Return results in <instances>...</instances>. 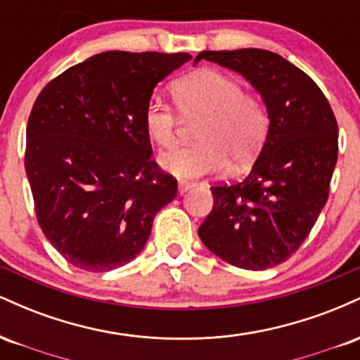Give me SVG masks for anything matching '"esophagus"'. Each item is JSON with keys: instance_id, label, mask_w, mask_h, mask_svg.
Instances as JSON below:
<instances>
[{"instance_id": "1", "label": "esophagus", "mask_w": 360, "mask_h": 360, "mask_svg": "<svg viewBox=\"0 0 360 360\" xmlns=\"http://www.w3.org/2000/svg\"><path fill=\"white\" fill-rule=\"evenodd\" d=\"M191 188H193V184H191V183H186V181H179V184H177V189H179V194L188 193Z\"/></svg>"}]
</instances>
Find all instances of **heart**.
<instances>
[{
  "label": "heart",
  "mask_w": 360,
  "mask_h": 360,
  "mask_svg": "<svg viewBox=\"0 0 360 360\" xmlns=\"http://www.w3.org/2000/svg\"><path fill=\"white\" fill-rule=\"evenodd\" d=\"M181 117L201 118L196 146L177 148L160 157L166 171L181 179L220 172L230 162L233 171L247 167L259 154L267 135V113L255 94L242 89L235 77L214 69H200L172 84ZM181 118L160 98H150L143 125L152 142L172 148L177 142Z\"/></svg>",
  "instance_id": "obj_1"
}]
</instances>
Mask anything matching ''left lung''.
Here are the masks:
<instances>
[{"label":"left lung","instance_id":"8db88e82","mask_svg":"<svg viewBox=\"0 0 360 360\" xmlns=\"http://www.w3.org/2000/svg\"><path fill=\"white\" fill-rule=\"evenodd\" d=\"M259 91L269 130L245 179L212 186L213 210L198 229L201 242L235 267L264 271L291 257L328 200L338 127L316 82L262 49L205 51Z\"/></svg>","mask_w":360,"mask_h":360}]
</instances>
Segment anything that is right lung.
<instances>
[{
  "mask_svg": "<svg viewBox=\"0 0 360 360\" xmlns=\"http://www.w3.org/2000/svg\"><path fill=\"white\" fill-rule=\"evenodd\" d=\"M186 52L96 53L49 82L27 125L25 171L40 229L82 271L125 266L142 252L177 181L150 159L143 113Z\"/></svg>",
  "mask_w": 360,
  "mask_h": 360,
  "instance_id": "add662e5",
  "label": "right lung"
}]
</instances>
